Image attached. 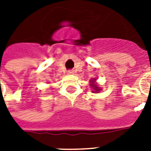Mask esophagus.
<instances>
[{
	"label": "esophagus",
	"instance_id": "1",
	"mask_svg": "<svg viewBox=\"0 0 151 151\" xmlns=\"http://www.w3.org/2000/svg\"><path fill=\"white\" fill-rule=\"evenodd\" d=\"M67 73H68V74H72V73H73V70H68L67 71Z\"/></svg>",
	"mask_w": 151,
	"mask_h": 151
}]
</instances>
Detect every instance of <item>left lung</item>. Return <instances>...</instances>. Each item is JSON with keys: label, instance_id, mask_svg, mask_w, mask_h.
Here are the masks:
<instances>
[{"label": "left lung", "instance_id": "8db88e82", "mask_svg": "<svg viewBox=\"0 0 151 151\" xmlns=\"http://www.w3.org/2000/svg\"><path fill=\"white\" fill-rule=\"evenodd\" d=\"M96 78H92V79H90L89 81V86L91 88H92V92L93 93H99L100 92V91H102V88L99 87V85L97 84L96 82Z\"/></svg>", "mask_w": 151, "mask_h": 151}]
</instances>
